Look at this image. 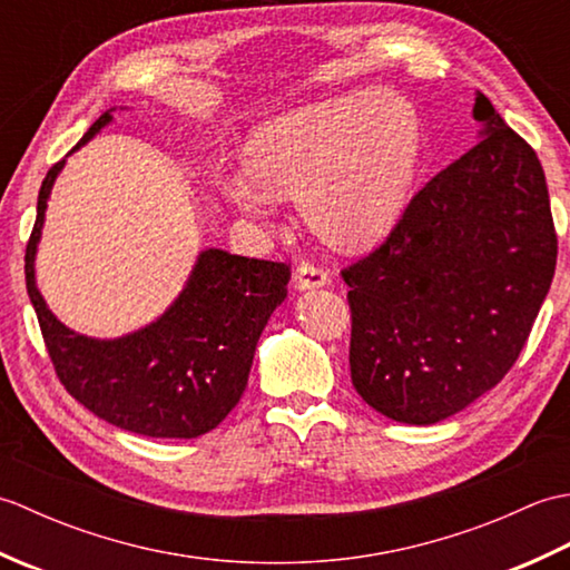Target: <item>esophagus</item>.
<instances>
[{
    "label": "esophagus",
    "instance_id": "esophagus-1",
    "mask_svg": "<svg viewBox=\"0 0 570 570\" xmlns=\"http://www.w3.org/2000/svg\"><path fill=\"white\" fill-rule=\"evenodd\" d=\"M294 278H296V286H298V288H318V286H325V284L331 282L328 272H325L323 266L313 264V262L298 264Z\"/></svg>",
    "mask_w": 570,
    "mask_h": 570
}]
</instances>
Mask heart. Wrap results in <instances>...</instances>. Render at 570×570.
Instances as JSON below:
<instances>
[{
    "instance_id": "obj_1",
    "label": "heart",
    "mask_w": 570,
    "mask_h": 570,
    "mask_svg": "<svg viewBox=\"0 0 570 570\" xmlns=\"http://www.w3.org/2000/svg\"><path fill=\"white\" fill-rule=\"evenodd\" d=\"M421 122L409 100L367 88L274 117L247 144L249 176L220 178L225 200L264 220L278 196L301 200L333 245L365 247L402 217L421 166Z\"/></svg>"
}]
</instances>
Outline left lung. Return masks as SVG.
<instances>
[{
  "label": "left lung",
  "mask_w": 570,
  "mask_h": 570,
  "mask_svg": "<svg viewBox=\"0 0 570 570\" xmlns=\"http://www.w3.org/2000/svg\"><path fill=\"white\" fill-rule=\"evenodd\" d=\"M482 139L343 269L350 377L386 419L443 421L512 370L549 294L559 237L537 151L485 95Z\"/></svg>",
  "instance_id": "8db88e82"
}]
</instances>
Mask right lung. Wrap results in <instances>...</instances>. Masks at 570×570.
I'll list each match as a JSON object with an SVG mask.
<instances>
[{
    "label": "right lung",
    "instance_id": "right-lung-1",
    "mask_svg": "<svg viewBox=\"0 0 570 570\" xmlns=\"http://www.w3.org/2000/svg\"><path fill=\"white\" fill-rule=\"evenodd\" d=\"M112 122L100 115L85 141ZM60 159L48 168L36 205L23 274L41 335L60 384L95 416L151 439H196L213 431L239 402L259 335L286 298L288 264L205 249L188 284L164 316L117 341L66 328L36 288L33 257Z\"/></svg>",
    "mask_w": 570,
    "mask_h": 570
}]
</instances>
